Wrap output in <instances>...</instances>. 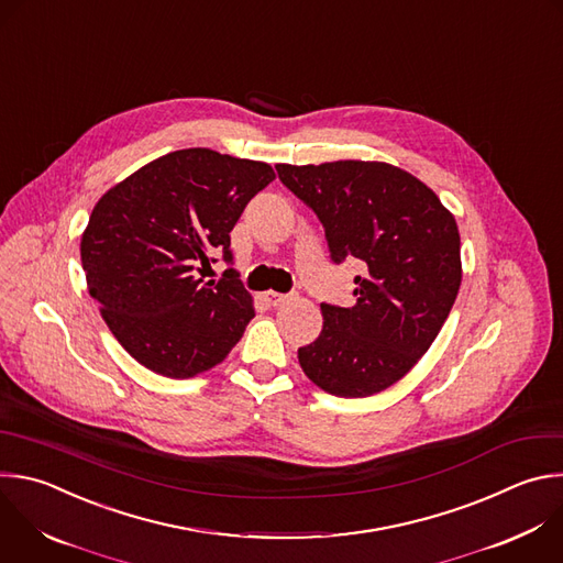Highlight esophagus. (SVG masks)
<instances>
[{"mask_svg": "<svg viewBox=\"0 0 563 563\" xmlns=\"http://www.w3.org/2000/svg\"><path fill=\"white\" fill-rule=\"evenodd\" d=\"M263 300H265L267 305H272V307H278V305L287 302V300H289V296L278 294V291H265V294H263Z\"/></svg>", "mask_w": 563, "mask_h": 563, "instance_id": "34e87169", "label": "esophagus"}]
</instances>
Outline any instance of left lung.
<instances>
[{
    "instance_id": "left-lung-1",
    "label": "left lung",
    "mask_w": 563,
    "mask_h": 563,
    "mask_svg": "<svg viewBox=\"0 0 563 563\" xmlns=\"http://www.w3.org/2000/svg\"><path fill=\"white\" fill-rule=\"evenodd\" d=\"M324 228L331 261H360L353 307L320 305V335L298 349L305 376L338 398L402 380L438 338L462 283L455 217L420 178L383 161L276 165Z\"/></svg>"
}]
</instances>
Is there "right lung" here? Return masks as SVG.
Here are the masks:
<instances>
[{"label":"right lung","instance_id":"obj_1","mask_svg":"<svg viewBox=\"0 0 563 563\" xmlns=\"http://www.w3.org/2000/svg\"><path fill=\"white\" fill-rule=\"evenodd\" d=\"M276 178L269 163L208 147L163 154L97 201L81 236L90 296L121 346L158 376L185 380L228 357L254 318L234 269L203 283L212 254Z\"/></svg>","mask_w":563,"mask_h":563}]
</instances>
